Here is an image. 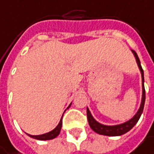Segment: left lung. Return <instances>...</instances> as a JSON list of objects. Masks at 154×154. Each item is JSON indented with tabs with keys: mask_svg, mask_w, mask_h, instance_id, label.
<instances>
[{
	"mask_svg": "<svg viewBox=\"0 0 154 154\" xmlns=\"http://www.w3.org/2000/svg\"><path fill=\"white\" fill-rule=\"evenodd\" d=\"M132 52L134 53V57H135V59H136V62H137V65L139 66V69L141 71V74H142V86H143V96H142V103H141V106H140V108L139 110L137 111V113L135 114V116L130 119L129 121L124 123V124H121V125H102L100 123H98L97 121L95 120V118L92 116L90 111L88 108H87V116H88V124L91 127V129L99 134H102V135H107V136H119V135H122V134H125V133H127L128 131H130L135 125L136 123L138 122V120L140 119L141 116H142V113L143 111V107H144V102H145V89H144V78H143V70L142 68V66H141V62H140V59L136 54V52L134 50H132Z\"/></svg>",
	"mask_w": 154,
	"mask_h": 154,
	"instance_id": "left-lung-1",
	"label": "left lung"
}]
</instances>
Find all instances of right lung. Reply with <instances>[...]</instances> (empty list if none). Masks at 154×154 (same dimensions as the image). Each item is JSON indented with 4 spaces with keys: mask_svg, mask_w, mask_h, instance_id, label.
<instances>
[{
    "mask_svg": "<svg viewBox=\"0 0 154 154\" xmlns=\"http://www.w3.org/2000/svg\"><path fill=\"white\" fill-rule=\"evenodd\" d=\"M61 127H62V118L59 121V123L57 125V127L55 129H53L52 131H50V132H48L47 134H40V135H30V134H28V135L29 137H31V138H34V139H37V140H41V141L51 140V139L56 138L59 134L60 130H61Z\"/></svg>",
    "mask_w": 154,
    "mask_h": 154,
    "instance_id": "1",
    "label": "right lung"
}]
</instances>
